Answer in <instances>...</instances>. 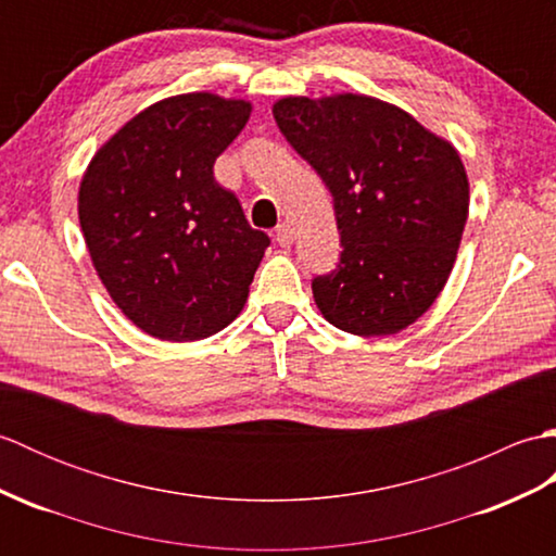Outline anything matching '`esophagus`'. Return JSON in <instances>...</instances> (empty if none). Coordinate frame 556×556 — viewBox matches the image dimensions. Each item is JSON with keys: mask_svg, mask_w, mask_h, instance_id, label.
<instances>
[{"mask_svg": "<svg viewBox=\"0 0 556 556\" xmlns=\"http://www.w3.org/2000/svg\"><path fill=\"white\" fill-rule=\"evenodd\" d=\"M293 239H296V233H293V229L289 227V224H279L277 231H275V241L281 248H289L293 243Z\"/></svg>", "mask_w": 556, "mask_h": 556, "instance_id": "34e87169", "label": "esophagus"}]
</instances>
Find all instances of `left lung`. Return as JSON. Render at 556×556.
Returning a JSON list of instances; mask_svg holds the SVG:
<instances>
[{"mask_svg": "<svg viewBox=\"0 0 556 556\" xmlns=\"http://www.w3.org/2000/svg\"><path fill=\"white\" fill-rule=\"evenodd\" d=\"M291 148L334 200L341 260L313 279L329 325L356 337L396 334L444 289L468 219L456 148L396 104L341 92L271 108Z\"/></svg>", "mask_w": 556, "mask_h": 556, "instance_id": "left-lung-1", "label": "left lung"}]
</instances>
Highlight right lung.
<instances>
[{"mask_svg":"<svg viewBox=\"0 0 556 556\" xmlns=\"http://www.w3.org/2000/svg\"><path fill=\"white\" fill-rule=\"evenodd\" d=\"M251 102L186 92L126 122L78 188L92 265L119 311L162 341L217 334L243 311L269 239L215 181Z\"/></svg>","mask_w":556,"mask_h":556,"instance_id":"obj_1","label":"right lung"}]
</instances>
